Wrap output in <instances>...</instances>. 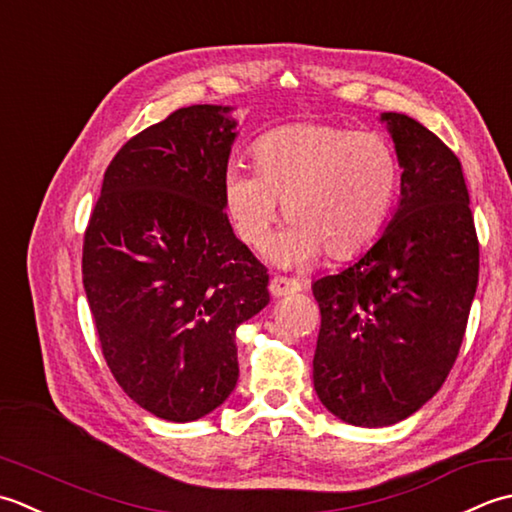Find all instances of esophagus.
I'll return each mask as SVG.
<instances>
[{"mask_svg":"<svg viewBox=\"0 0 512 512\" xmlns=\"http://www.w3.org/2000/svg\"><path fill=\"white\" fill-rule=\"evenodd\" d=\"M300 289H302V285L298 283V280L289 278V276H274L269 283L271 296H276V298L287 296V294H296V291H300Z\"/></svg>","mask_w":512,"mask_h":512,"instance_id":"esophagus-1","label":"esophagus"}]
</instances>
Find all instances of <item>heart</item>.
I'll list each match as a JSON object with an SVG mask.
<instances>
[{"label": "heart", "instance_id": "obj_1", "mask_svg": "<svg viewBox=\"0 0 512 512\" xmlns=\"http://www.w3.org/2000/svg\"><path fill=\"white\" fill-rule=\"evenodd\" d=\"M252 168L227 170L225 210L238 238L260 249L285 203L291 229L274 249L283 263H302L320 249L338 260L369 249L387 227L400 187L398 154L382 134L327 123L263 134Z\"/></svg>", "mask_w": 512, "mask_h": 512}]
</instances>
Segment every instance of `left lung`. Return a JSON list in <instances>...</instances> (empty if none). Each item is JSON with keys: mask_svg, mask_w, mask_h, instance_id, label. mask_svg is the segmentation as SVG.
<instances>
[{"mask_svg": "<svg viewBox=\"0 0 512 512\" xmlns=\"http://www.w3.org/2000/svg\"><path fill=\"white\" fill-rule=\"evenodd\" d=\"M402 198L356 263L318 278L314 389L353 426H389L440 391L460 353L479 276L462 163L422 123L384 112Z\"/></svg>", "mask_w": 512, "mask_h": 512, "instance_id": "obj_1", "label": "left lung"}]
</instances>
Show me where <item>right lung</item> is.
<instances>
[{
  "label": "right lung",
  "instance_id": "1",
  "mask_svg": "<svg viewBox=\"0 0 512 512\" xmlns=\"http://www.w3.org/2000/svg\"><path fill=\"white\" fill-rule=\"evenodd\" d=\"M229 108L190 106L132 137L103 174L81 274L101 353L145 411L192 422L238 380L236 329L269 302L267 267L227 221Z\"/></svg>",
  "mask_w": 512,
  "mask_h": 512
}]
</instances>
